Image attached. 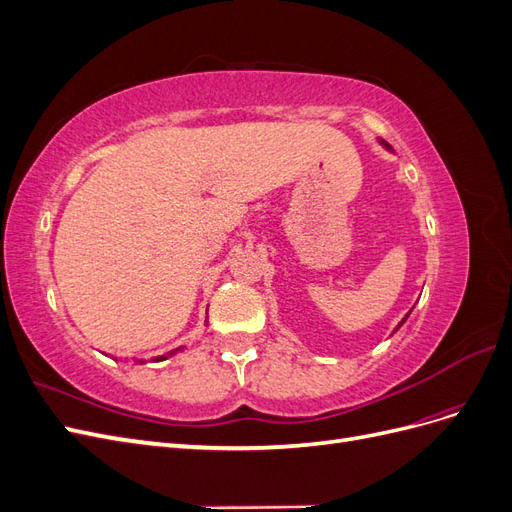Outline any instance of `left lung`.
<instances>
[{
	"label": "left lung",
	"mask_w": 512,
	"mask_h": 512,
	"mask_svg": "<svg viewBox=\"0 0 512 512\" xmlns=\"http://www.w3.org/2000/svg\"><path fill=\"white\" fill-rule=\"evenodd\" d=\"M380 145H382V147H384V149H389V151H393V147H391V145H389V143H384V141H382V138H380ZM408 316H410V312H408V314H406V316H404V320H401V322H399V324H397V329H399V327H401V324H404V322H406V320H408ZM397 329H395V331H397Z\"/></svg>",
	"instance_id": "obj_1"
}]
</instances>
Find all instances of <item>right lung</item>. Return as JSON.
Instances as JSON below:
<instances>
[{"label":"right lung","mask_w":512,"mask_h":512,"mask_svg":"<svg viewBox=\"0 0 512 512\" xmlns=\"http://www.w3.org/2000/svg\"><path fill=\"white\" fill-rule=\"evenodd\" d=\"M181 350V346L179 348H175V350H170V352H166V354H162V356H158V359L156 361H164V359H168V356H173V354H177ZM143 363V361H141Z\"/></svg>","instance_id":"add662e5"}]
</instances>
